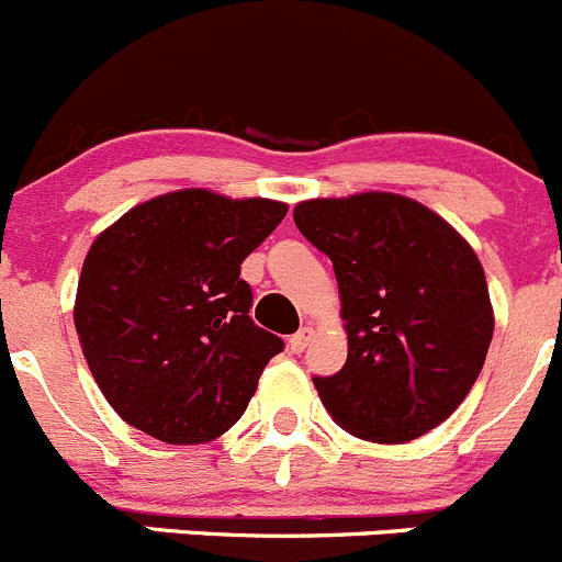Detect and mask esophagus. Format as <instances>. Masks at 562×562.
Returning <instances> with one entry per match:
<instances>
[{
	"mask_svg": "<svg viewBox=\"0 0 562 562\" xmlns=\"http://www.w3.org/2000/svg\"><path fill=\"white\" fill-rule=\"evenodd\" d=\"M313 338V329L311 327H302L296 335H291V340H288V346H291L293 355H302L307 349V344H311Z\"/></svg>",
	"mask_w": 562,
	"mask_h": 562,
	"instance_id": "esophagus-1",
	"label": "esophagus"
}]
</instances>
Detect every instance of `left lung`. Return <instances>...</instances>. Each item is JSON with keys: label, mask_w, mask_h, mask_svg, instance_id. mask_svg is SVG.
Returning a JSON list of instances; mask_svg holds the SVG:
<instances>
[{"label": "left lung", "mask_w": 562, "mask_h": 562, "mask_svg": "<svg viewBox=\"0 0 562 562\" xmlns=\"http://www.w3.org/2000/svg\"><path fill=\"white\" fill-rule=\"evenodd\" d=\"M293 222L333 260L344 302V369L313 376L329 416L376 443H407L447 422L494 338L474 249L396 193L311 199Z\"/></svg>", "instance_id": "1"}]
</instances>
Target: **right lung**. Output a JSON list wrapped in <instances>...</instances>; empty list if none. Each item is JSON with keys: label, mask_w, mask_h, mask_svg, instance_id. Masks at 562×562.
Segmentation results:
<instances>
[{"label": "right lung", "mask_w": 562, "mask_h": 562, "mask_svg": "<svg viewBox=\"0 0 562 562\" xmlns=\"http://www.w3.org/2000/svg\"><path fill=\"white\" fill-rule=\"evenodd\" d=\"M288 204L177 191L124 213L93 240L75 327L104 400L140 432L204 443L255 396L282 338L249 316L240 263Z\"/></svg>", "instance_id": "1"}]
</instances>
